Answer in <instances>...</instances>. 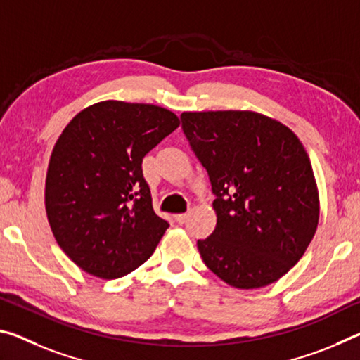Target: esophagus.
Instances as JSON below:
<instances>
[{
    "label": "esophagus",
    "instance_id": "esophagus-1",
    "mask_svg": "<svg viewBox=\"0 0 360 360\" xmlns=\"http://www.w3.org/2000/svg\"><path fill=\"white\" fill-rule=\"evenodd\" d=\"M187 218H189V214H187V213H181V214H176V216H174V221L178 222V224H184V222L187 221Z\"/></svg>",
    "mask_w": 360,
    "mask_h": 360
}]
</instances>
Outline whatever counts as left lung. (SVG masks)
I'll return each mask as SVG.
<instances>
[{"label":"left lung","mask_w":360,"mask_h":360,"mask_svg":"<svg viewBox=\"0 0 360 360\" xmlns=\"http://www.w3.org/2000/svg\"><path fill=\"white\" fill-rule=\"evenodd\" d=\"M182 131L207 169L218 216L197 247L208 269L236 288L285 276L309 247L319 192L292 129L250 110L184 112Z\"/></svg>","instance_id":"left-lung-1"}]
</instances>
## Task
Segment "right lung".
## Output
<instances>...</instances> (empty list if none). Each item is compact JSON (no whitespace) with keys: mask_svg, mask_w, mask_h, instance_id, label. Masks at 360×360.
<instances>
[{"mask_svg":"<svg viewBox=\"0 0 360 360\" xmlns=\"http://www.w3.org/2000/svg\"><path fill=\"white\" fill-rule=\"evenodd\" d=\"M178 127L163 107L104 101L62 131L44 205L56 242L84 272L112 281L155 252L169 224L153 211L142 158Z\"/></svg>","mask_w":360,"mask_h":360,"instance_id":"right-lung-1","label":"right lung"}]
</instances>
